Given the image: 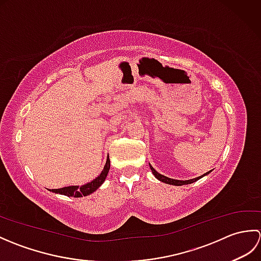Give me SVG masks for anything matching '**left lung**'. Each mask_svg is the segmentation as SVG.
I'll list each match as a JSON object with an SVG mask.
<instances>
[{
	"instance_id": "1",
	"label": "left lung",
	"mask_w": 261,
	"mask_h": 261,
	"mask_svg": "<svg viewBox=\"0 0 261 261\" xmlns=\"http://www.w3.org/2000/svg\"><path fill=\"white\" fill-rule=\"evenodd\" d=\"M150 169H151V171H152V174L154 175V177H156L157 179H159L160 181H163V182H166V184H169V185H176V186H181V185H187V184H191V182H194V181H196V180H198L199 178H201V177H203V176H205V174L204 175H202V176H199V177H196V178H194V179H190V180H177V179H171V178H168V177H166V176H164V175H160V174H158L156 170H154L151 166H150ZM210 173V171H207L206 173V175Z\"/></svg>"
}]
</instances>
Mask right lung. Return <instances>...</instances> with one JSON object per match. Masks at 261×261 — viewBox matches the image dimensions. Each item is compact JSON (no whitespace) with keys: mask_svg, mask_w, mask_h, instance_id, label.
Returning a JSON list of instances; mask_svg holds the SVG:
<instances>
[{"mask_svg":"<svg viewBox=\"0 0 261 261\" xmlns=\"http://www.w3.org/2000/svg\"><path fill=\"white\" fill-rule=\"evenodd\" d=\"M109 170H110V159L108 157L107 164H105L102 173L91 182H87L86 185H83V186H67V187L58 188V190H51V192L57 193V194H63V195H66V196H73V197L87 196L93 192H95L97 188L103 184L109 174Z\"/></svg>","mask_w":261,"mask_h":261,"instance_id":"1","label":"right lung"}]
</instances>
